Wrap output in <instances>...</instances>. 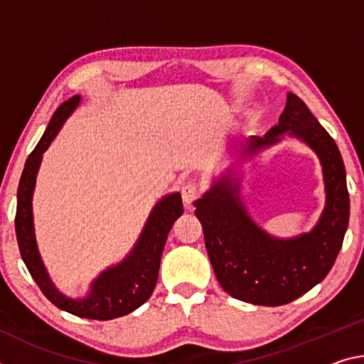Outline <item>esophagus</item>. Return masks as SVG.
Here are the masks:
<instances>
[{"label": "esophagus", "instance_id": "esophagus-1", "mask_svg": "<svg viewBox=\"0 0 364 364\" xmlns=\"http://www.w3.org/2000/svg\"><path fill=\"white\" fill-rule=\"evenodd\" d=\"M203 194V188H200L199 183L196 181H188L186 184H183L181 188V199L186 207L191 205L199 196Z\"/></svg>", "mask_w": 364, "mask_h": 364}]
</instances>
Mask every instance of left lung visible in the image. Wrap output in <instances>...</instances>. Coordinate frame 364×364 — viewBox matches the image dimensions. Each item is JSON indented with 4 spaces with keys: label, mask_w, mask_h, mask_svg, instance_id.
Segmentation results:
<instances>
[{
    "label": "left lung",
    "mask_w": 364,
    "mask_h": 364,
    "mask_svg": "<svg viewBox=\"0 0 364 364\" xmlns=\"http://www.w3.org/2000/svg\"><path fill=\"white\" fill-rule=\"evenodd\" d=\"M287 131L313 149L324 171L327 203L313 232L293 240L269 236L247 215L230 176L218 180L194 203L207 255L222 288L236 299L262 306L291 303L326 279L350 218L347 178L337 144L295 94L287 95L279 124L262 137L247 139V154L274 146Z\"/></svg>",
    "instance_id": "1"
}]
</instances>
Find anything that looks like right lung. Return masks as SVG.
Returning <instances> with one entry per match:
<instances>
[{
    "label": "right lung",
    "mask_w": 364,
    "mask_h": 364,
    "mask_svg": "<svg viewBox=\"0 0 364 364\" xmlns=\"http://www.w3.org/2000/svg\"><path fill=\"white\" fill-rule=\"evenodd\" d=\"M79 100V95L73 97L71 100L65 102L56 109L42 139L28 155L19 181V189H17V209L14 220L16 236L22 261L26 262L32 279L36 280L43 295L56 308L68 311L74 316L85 317V319L108 321L129 314L131 311L137 309L151 298L159 279L160 259L166 236H168L176 218L183 213V203L181 196L178 193L161 199L149 217L146 228H144L141 238L131 255L121 264L105 270L92 284L90 295L87 298L71 299L61 295L51 284L42 259L38 256L36 236H33L32 194L40 161H42V154L47 151L51 141L55 139L65 119L77 107Z\"/></svg>",
    "instance_id": "right-lung-1"
}]
</instances>
